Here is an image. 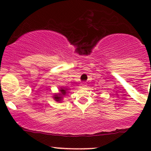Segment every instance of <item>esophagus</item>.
Listing matches in <instances>:
<instances>
[{"label": "esophagus", "mask_w": 151, "mask_h": 151, "mask_svg": "<svg viewBox=\"0 0 151 151\" xmlns=\"http://www.w3.org/2000/svg\"><path fill=\"white\" fill-rule=\"evenodd\" d=\"M86 86H87L86 83H81V84H80V88H86Z\"/></svg>", "instance_id": "esophagus-1"}]
</instances>
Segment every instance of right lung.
<instances>
[{"label":"right lung","mask_w":151,"mask_h":151,"mask_svg":"<svg viewBox=\"0 0 151 151\" xmlns=\"http://www.w3.org/2000/svg\"><path fill=\"white\" fill-rule=\"evenodd\" d=\"M68 88H66V87H60L59 88V92L57 93H54V95L52 96V98L57 102H62L63 99V97L65 96H66V94L68 93Z\"/></svg>","instance_id":"1"}]
</instances>
